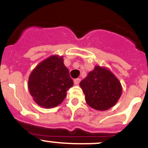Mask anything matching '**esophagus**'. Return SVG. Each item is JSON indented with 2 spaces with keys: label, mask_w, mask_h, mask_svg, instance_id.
Wrapping results in <instances>:
<instances>
[{
  "label": "esophagus",
  "mask_w": 148,
  "mask_h": 148,
  "mask_svg": "<svg viewBox=\"0 0 148 148\" xmlns=\"http://www.w3.org/2000/svg\"><path fill=\"white\" fill-rule=\"evenodd\" d=\"M80 81H81V79L77 78V79H75L74 80V84H79Z\"/></svg>",
  "instance_id": "esophagus-1"
}]
</instances>
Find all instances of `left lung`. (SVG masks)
<instances>
[{
  "label": "left lung",
  "instance_id": "obj_1",
  "mask_svg": "<svg viewBox=\"0 0 148 148\" xmlns=\"http://www.w3.org/2000/svg\"><path fill=\"white\" fill-rule=\"evenodd\" d=\"M79 86L85 95L86 103L97 110H106L115 106L122 93L119 80L106 67L95 66Z\"/></svg>",
  "mask_w": 148,
  "mask_h": 148
}]
</instances>
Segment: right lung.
<instances>
[{"label": "right lung", "mask_w": 148, "mask_h": 148, "mask_svg": "<svg viewBox=\"0 0 148 148\" xmlns=\"http://www.w3.org/2000/svg\"><path fill=\"white\" fill-rule=\"evenodd\" d=\"M73 84L63 56L58 55L51 56L38 64L28 80V88L34 101L45 108L61 104Z\"/></svg>", "instance_id": "obj_1"}]
</instances>
